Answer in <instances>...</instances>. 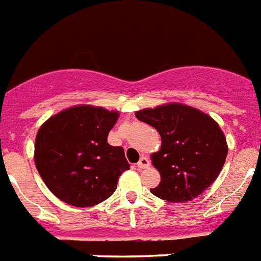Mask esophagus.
I'll return each instance as SVG.
<instances>
[{"mask_svg":"<svg viewBox=\"0 0 261 261\" xmlns=\"http://www.w3.org/2000/svg\"><path fill=\"white\" fill-rule=\"evenodd\" d=\"M149 166V158L148 157H141L140 161L137 162V168L139 169H145Z\"/></svg>","mask_w":261,"mask_h":261,"instance_id":"1","label":"esophagus"}]
</instances>
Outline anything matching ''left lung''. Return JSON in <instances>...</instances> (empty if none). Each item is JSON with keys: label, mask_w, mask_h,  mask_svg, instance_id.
Instances as JSON below:
<instances>
[{"label": "left lung", "mask_w": 261, "mask_h": 261, "mask_svg": "<svg viewBox=\"0 0 261 261\" xmlns=\"http://www.w3.org/2000/svg\"><path fill=\"white\" fill-rule=\"evenodd\" d=\"M136 117L161 136V149L152 154L161 182L152 194L168 202H189L202 194L226 162V137L218 122L197 108L179 103L137 111Z\"/></svg>", "instance_id": "obj_1"}]
</instances>
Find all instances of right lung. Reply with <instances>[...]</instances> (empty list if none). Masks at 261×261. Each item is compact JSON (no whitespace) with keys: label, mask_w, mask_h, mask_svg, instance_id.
Masks as SVG:
<instances>
[{"label":"right lung","mask_w":261,"mask_h":261,"mask_svg":"<svg viewBox=\"0 0 261 261\" xmlns=\"http://www.w3.org/2000/svg\"><path fill=\"white\" fill-rule=\"evenodd\" d=\"M119 112L76 106L44 122L35 139V166L48 190L66 203L91 207L108 199L129 169L124 149L109 145Z\"/></svg>","instance_id":"add662e5"}]
</instances>
